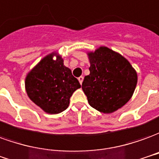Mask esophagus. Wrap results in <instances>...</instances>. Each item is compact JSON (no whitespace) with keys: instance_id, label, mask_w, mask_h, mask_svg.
Here are the masks:
<instances>
[{"instance_id":"obj_1","label":"esophagus","mask_w":159,"mask_h":159,"mask_svg":"<svg viewBox=\"0 0 159 159\" xmlns=\"http://www.w3.org/2000/svg\"><path fill=\"white\" fill-rule=\"evenodd\" d=\"M78 80H79L80 83V84H82V82H83V80H84V77H83V76H80V77L78 78Z\"/></svg>"}]
</instances>
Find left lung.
I'll use <instances>...</instances> for the list:
<instances>
[{"label": "left lung", "instance_id": "obj_1", "mask_svg": "<svg viewBox=\"0 0 159 159\" xmlns=\"http://www.w3.org/2000/svg\"><path fill=\"white\" fill-rule=\"evenodd\" d=\"M90 74L82 83L89 104L112 113L128 103L137 85V74L127 59L107 47L88 54Z\"/></svg>", "mask_w": 159, "mask_h": 159}]
</instances>
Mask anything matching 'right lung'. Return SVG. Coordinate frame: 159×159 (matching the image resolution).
I'll return each mask as SVG.
<instances>
[{"instance_id": "1", "label": "right lung", "mask_w": 159, "mask_h": 159, "mask_svg": "<svg viewBox=\"0 0 159 159\" xmlns=\"http://www.w3.org/2000/svg\"><path fill=\"white\" fill-rule=\"evenodd\" d=\"M55 55L45 56L25 79L29 98L49 114H58L66 110L71 96L80 88L79 80L64 66L61 57L57 56L56 61L53 60Z\"/></svg>"}]
</instances>
